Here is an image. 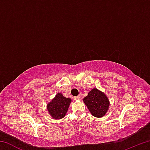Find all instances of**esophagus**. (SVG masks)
<instances>
[{"mask_svg": "<svg viewBox=\"0 0 150 150\" xmlns=\"http://www.w3.org/2000/svg\"><path fill=\"white\" fill-rule=\"evenodd\" d=\"M81 99V97L79 96H75L74 97V100H80Z\"/></svg>", "mask_w": 150, "mask_h": 150, "instance_id": "34e87169", "label": "esophagus"}]
</instances>
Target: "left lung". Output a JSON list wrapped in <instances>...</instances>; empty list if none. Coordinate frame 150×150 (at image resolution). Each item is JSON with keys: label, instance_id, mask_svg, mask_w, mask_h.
Instances as JSON below:
<instances>
[{"label": "left lung", "instance_id": "left-lung-1", "mask_svg": "<svg viewBox=\"0 0 150 150\" xmlns=\"http://www.w3.org/2000/svg\"><path fill=\"white\" fill-rule=\"evenodd\" d=\"M83 102L91 115L97 118L105 116L110 105L108 98L105 94L95 88L88 92V95L83 98Z\"/></svg>", "mask_w": 150, "mask_h": 150}]
</instances>
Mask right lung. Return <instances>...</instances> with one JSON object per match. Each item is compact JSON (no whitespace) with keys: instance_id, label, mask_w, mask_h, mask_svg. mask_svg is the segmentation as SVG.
<instances>
[{"instance_id":"add662e5","label":"right lung","mask_w":150,"mask_h":150,"mask_svg":"<svg viewBox=\"0 0 150 150\" xmlns=\"http://www.w3.org/2000/svg\"><path fill=\"white\" fill-rule=\"evenodd\" d=\"M71 102V98L64 97L62 93H59L47 104V109L52 118L61 119L65 116Z\"/></svg>"}]
</instances>
